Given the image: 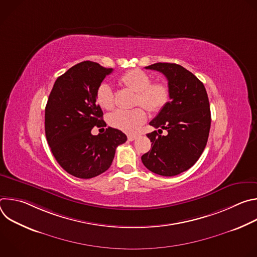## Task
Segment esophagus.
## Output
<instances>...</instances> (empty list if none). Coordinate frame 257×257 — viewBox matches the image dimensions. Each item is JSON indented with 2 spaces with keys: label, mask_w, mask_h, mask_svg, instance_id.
Returning a JSON list of instances; mask_svg holds the SVG:
<instances>
[{
  "label": "esophagus",
  "mask_w": 257,
  "mask_h": 257,
  "mask_svg": "<svg viewBox=\"0 0 257 257\" xmlns=\"http://www.w3.org/2000/svg\"><path fill=\"white\" fill-rule=\"evenodd\" d=\"M127 137H128L129 141H133V140H135L137 138V135H128Z\"/></svg>",
  "instance_id": "1"
}]
</instances>
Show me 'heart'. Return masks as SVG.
Returning <instances> with one entry per match:
<instances>
[{
	"mask_svg": "<svg viewBox=\"0 0 257 257\" xmlns=\"http://www.w3.org/2000/svg\"><path fill=\"white\" fill-rule=\"evenodd\" d=\"M120 83L136 92L135 104L142 105L150 112H160L170 98V89L165 82H152V76L140 69L130 70L120 77ZM97 103L104 109L111 111L115 106L112 87L101 83L96 90ZM146 113L142 107L130 111L118 109L109 115L108 122L114 128L126 133H134L145 122Z\"/></svg>",
	"mask_w": 257,
	"mask_h": 257,
	"instance_id": "heart-1",
	"label": "heart"
}]
</instances>
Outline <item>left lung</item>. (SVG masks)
<instances>
[{
    "instance_id": "left-lung-1",
    "label": "left lung",
    "mask_w": 257,
    "mask_h": 257,
    "mask_svg": "<svg viewBox=\"0 0 257 257\" xmlns=\"http://www.w3.org/2000/svg\"><path fill=\"white\" fill-rule=\"evenodd\" d=\"M159 71L168 79L170 101L150 123L159 128L149 133L152 149L141 157L150 171L166 177L190 169L200 158L210 129V108L203 83L190 71L174 63H156L145 67Z\"/></svg>"
}]
</instances>
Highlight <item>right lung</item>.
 <instances>
[{"instance_id":"right-lung-1","label":"right lung","mask_w":257,"mask_h":257,"mask_svg":"<svg viewBox=\"0 0 257 257\" xmlns=\"http://www.w3.org/2000/svg\"><path fill=\"white\" fill-rule=\"evenodd\" d=\"M112 71L95 62H81L58 77L50 93L45 109L47 140L59 165L74 177L90 179L105 172L117 146L127 140L112 127L91 134L94 126H106L96 90Z\"/></svg>"}]
</instances>
